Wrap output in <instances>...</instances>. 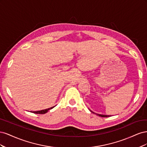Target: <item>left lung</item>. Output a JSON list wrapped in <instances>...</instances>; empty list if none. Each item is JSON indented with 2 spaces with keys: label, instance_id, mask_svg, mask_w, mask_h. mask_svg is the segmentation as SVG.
<instances>
[{
  "label": "left lung",
  "instance_id": "1",
  "mask_svg": "<svg viewBox=\"0 0 147 147\" xmlns=\"http://www.w3.org/2000/svg\"><path fill=\"white\" fill-rule=\"evenodd\" d=\"M91 112H92V113H95L94 112H92L91 110H90ZM95 114H96L97 115H98V116H99V117H110L111 115H101V114H97V113H95Z\"/></svg>",
  "mask_w": 147,
  "mask_h": 147
}]
</instances>
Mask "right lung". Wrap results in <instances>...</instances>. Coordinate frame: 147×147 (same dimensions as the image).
<instances>
[{
    "instance_id": "add662e5",
    "label": "right lung",
    "mask_w": 147,
    "mask_h": 147,
    "mask_svg": "<svg viewBox=\"0 0 147 147\" xmlns=\"http://www.w3.org/2000/svg\"><path fill=\"white\" fill-rule=\"evenodd\" d=\"M56 106V105H55ZM55 106L54 107H52L51 108H49V109H45V110H40V111H34V112H32V113H36V114H45L46 113L48 112V110H50L51 109H52L53 108H54Z\"/></svg>"
}]
</instances>
